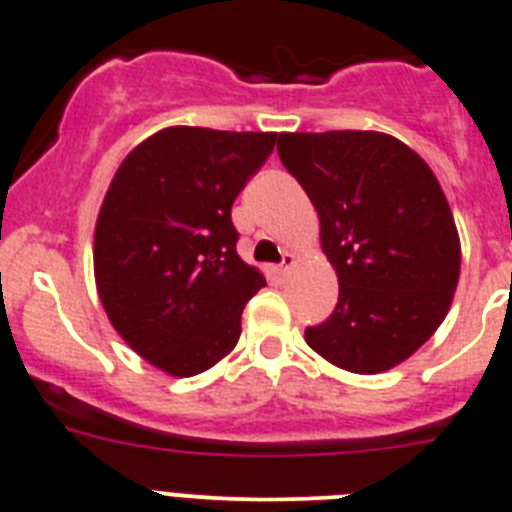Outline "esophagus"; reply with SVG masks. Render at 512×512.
Here are the masks:
<instances>
[{"mask_svg": "<svg viewBox=\"0 0 512 512\" xmlns=\"http://www.w3.org/2000/svg\"><path fill=\"white\" fill-rule=\"evenodd\" d=\"M293 265H295L293 252H283V260H280L278 265V275H288V272L293 270Z\"/></svg>", "mask_w": 512, "mask_h": 512, "instance_id": "obj_1", "label": "esophagus"}]
</instances>
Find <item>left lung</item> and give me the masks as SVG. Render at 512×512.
<instances>
[{
  "mask_svg": "<svg viewBox=\"0 0 512 512\" xmlns=\"http://www.w3.org/2000/svg\"><path fill=\"white\" fill-rule=\"evenodd\" d=\"M278 154L321 219L338 303L305 341L338 369L381 374L429 341L460 280V237L424 159L376 131L280 133Z\"/></svg>",
  "mask_w": 512,
  "mask_h": 512,
  "instance_id": "left-lung-1",
  "label": "left lung"
}]
</instances>
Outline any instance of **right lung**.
<instances>
[{"instance_id":"obj_1","label":"right lung","mask_w":512,"mask_h":512,"mask_svg":"<svg viewBox=\"0 0 512 512\" xmlns=\"http://www.w3.org/2000/svg\"><path fill=\"white\" fill-rule=\"evenodd\" d=\"M278 133L174 126L118 166L95 224V285L123 341L171 376L227 356L245 303L265 288L237 255L232 204Z\"/></svg>"}]
</instances>
